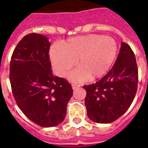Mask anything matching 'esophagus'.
<instances>
[{
  "mask_svg": "<svg viewBox=\"0 0 148 148\" xmlns=\"http://www.w3.org/2000/svg\"><path fill=\"white\" fill-rule=\"evenodd\" d=\"M72 87H73V90H75V89H77V88H79V87H80V85H78V84H72Z\"/></svg>",
  "mask_w": 148,
  "mask_h": 148,
  "instance_id": "esophagus-1",
  "label": "esophagus"
}]
</instances>
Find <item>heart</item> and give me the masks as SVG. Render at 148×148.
Returning a JSON list of instances; mask_svg holds the SVG:
<instances>
[{
  "instance_id": "obj_1",
  "label": "heart",
  "mask_w": 148,
  "mask_h": 148,
  "mask_svg": "<svg viewBox=\"0 0 148 148\" xmlns=\"http://www.w3.org/2000/svg\"><path fill=\"white\" fill-rule=\"evenodd\" d=\"M118 53V45L111 37L88 35L72 38L50 50L51 61L56 73L64 77L75 66L78 68L69 76L73 82L94 80L108 73Z\"/></svg>"
}]
</instances>
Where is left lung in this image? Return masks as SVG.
Instances as JSON below:
<instances>
[{"label":"left lung","mask_w":148,"mask_h":148,"mask_svg":"<svg viewBox=\"0 0 148 148\" xmlns=\"http://www.w3.org/2000/svg\"><path fill=\"white\" fill-rule=\"evenodd\" d=\"M138 87L135 55L126 43H121L114 65L96 83L84 85L85 106L90 119L108 124L118 119L130 108Z\"/></svg>","instance_id":"8db88e82"}]
</instances>
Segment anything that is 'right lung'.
<instances>
[{"mask_svg":"<svg viewBox=\"0 0 148 148\" xmlns=\"http://www.w3.org/2000/svg\"><path fill=\"white\" fill-rule=\"evenodd\" d=\"M45 35L30 33L19 41L10 61V80L17 104L27 118L44 127L57 126L73 95L66 79L53 76Z\"/></svg>","mask_w":148,"mask_h":148,"instance_id":"obj_1","label":"right lung"}]
</instances>
